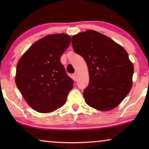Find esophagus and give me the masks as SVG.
<instances>
[{"label": "esophagus", "mask_w": 149, "mask_h": 149, "mask_svg": "<svg viewBox=\"0 0 149 149\" xmlns=\"http://www.w3.org/2000/svg\"><path fill=\"white\" fill-rule=\"evenodd\" d=\"M73 79H74V80L75 81H77V80H78V77H77V74H73Z\"/></svg>", "instance_id": "1"}]
</instances>
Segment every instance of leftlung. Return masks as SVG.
I'll list each match as a JSON object with an SVG mask.
<instances>
[{
	"label": "left lung",
	"mask_w": 149,
	"mask_h": 149,
	"mask_svg": "<svg viewBox=\"0 0 149 149\" xmlns=\"http://www.w3.org/2000/svg\"><path fill=\"white\" fill-rule=\"evenodd\" d=\"M76 54L85 59L89 83L83 91L91 107L107 111L117 107L132 86L134 66L123 47L92 30L72 36Z\"/></svg>",
	"instance_id": "1"
}]
</instances>
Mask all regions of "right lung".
Segmentation results:
<instances>
[{
	"instance_id": "1",
	"label": "right lung",
	"mask_w": 149,
	"mask_h": 149,
	"mask_svg": "<svg viewBox=\"0 0 149 149\" xmlns=\"http://www.w3.org/2000/svg\"><path fill=\"white\" fill-rule=\"evenodd\" d=\"M70 42L68 34H49L34 42L17 63L16 85L28 105L38 113L62 107L72 89L74 81L60 62Z\"/></svg>"
}]
</instances>
